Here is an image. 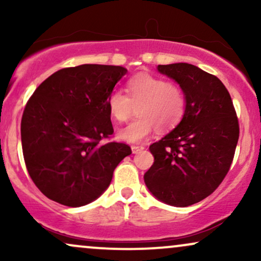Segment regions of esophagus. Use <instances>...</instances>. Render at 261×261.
Returning a JSON list of instances; mask_svg holds the SVG:
<instances>
[{"instance_id": "obj_1", "label": "esophagus", "mask_w": 261, "mask_h": 261, "mask_svg": "<svg viewBox=\"0 0 261 261\" xmlns=\"http://www.w3.org/2000/svg\"><path fill=\"white\" fill-rule=\"evenodd\" d=\"M143 148H145L143 146H136V145L131 146V151H133V153H139V152L142 151Z\"/></svg>"}]
</instances>
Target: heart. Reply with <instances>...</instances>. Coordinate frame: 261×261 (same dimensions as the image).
<instances>
[{
    "label": "heart",
    "instance_id": "b5f03b06",
    "mask_svg": "<svg viewBox=\"0 0 261 261\" xmlns=\"http://www.w3.org/2000/svg\"><path fill=\"white\" fill-rule=\"evenodd\" d=\"M130 97L115 89L108 98V109L115 120H127L137 106V118L118 131L126 142H141L160 126L169 130L179 124L185 112V97L180 88L149 73H140L127 83Z\"/></svg>",
    "mask_w": 261,
    "mask_h": 261
}]
</instances>
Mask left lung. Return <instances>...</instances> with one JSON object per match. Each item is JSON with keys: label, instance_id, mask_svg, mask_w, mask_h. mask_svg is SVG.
Returning a JSON list of instances; mask_svg holds the SVG:
<instances>
[{"label": "left lung", "instance_id": "8db88e82", "mask_svg": "<svg viewBox=\"0 0 261 261\" xmlns=\"http://www.w3.org/2000/svg\"><path fill=\"white\" fill-rule=\"evenodd\" d=\"M157 70L180 87L185 112L169 134L149 146L154 162L143 179L155 199L187 207L211 195L228 173L239 137L238 119L216 76L185 62L158 65Z\"/></svg>", "mask_w": 261, "mask_h": 261}]
</instances>
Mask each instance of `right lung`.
Instances as JSON below:
<instances>
[{
    "instance_id": "1",
    "label": "right lung",
    "mask_w": 261,
    "mask_h": 261,
    "mask_svg": "<svg viewBox=\"0 0 261 261\" xmlns=\"http://www.w3.org/2000/svg\"><path fill=\"white\" fill-rule=\"evenodd\" d=\"M127 70L86 64L53 73L33 93L20 124L25 166L53 201L80 207L98 199L128 154L114 133L108 98Z\"/></svg>"
}]
</instances>
